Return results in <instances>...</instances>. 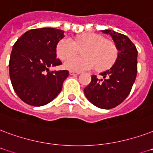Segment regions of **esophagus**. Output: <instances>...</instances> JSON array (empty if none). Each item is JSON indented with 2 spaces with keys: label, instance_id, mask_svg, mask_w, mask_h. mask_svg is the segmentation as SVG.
I'll return each instance as SVG.
<instances>
[{
  "label": "esophagus",
  "instance_id": "1",
  "mask_svg": "<svg viewBox=\"0 0 153 153\" xmlns=\"http://www.w3.org/2000/svg\"><path fill=\"white\" fill-rule=\"evenodd\" d=\"M80 72H75V71H70V72H69V74L73 76H76L78 75V74H80Z\"/></svg>",
  "mask_w": 153,
  "mask_h": 153
}]
</instances>
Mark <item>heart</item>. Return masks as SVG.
<instances>
[{"mask_svg": "<svg viewBox=\"0 0 153 153\" xmlns=\"http://www.w3.org/2000/svg\"><path fill=\"white\" fill-rule=\"evenodd\" d=\"M78 48H84V56L71 58L77 53ZM56 52L61 60L71 57L65 61L64 67L73 71L88 70L95 66L98 70H104L112 66L117 57L116 45L96 33L81 34L74 41L65 36L56 45Z\"/></svg>", "mask_w": 153, "mask_h": 153, "instance_id": "b5f03b06", "label": "heart"}]
</instances>
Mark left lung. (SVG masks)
<instances>
[{
	"instance_id": "obj_1",
	"label": "left lung",
	"mask_w": 153,
	"mask_h": 153,
	"mask_svg": "<svg viewBox=\"0 0 153 153\" xmlns=\"http://www.w3.org/2000/svg\"><path fill=\"white\" fill-rule=\"evenodd\" d=\"M112 36L118 49L114 65L100 73L92 76V80L84 93L90 102L103 109H110L121 104L129 95L137 77V49L127 36L113 30H102Z\"/></svg>"
}]
</instances>
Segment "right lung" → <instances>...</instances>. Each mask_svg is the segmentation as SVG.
<instances>
[{"instance_id":"right-lung-1","label":"right lung","mask_w":153,"mask_h":153,"mask_svg":"<svg viewBox=\"0 0 153 153\" xmlns=\"http://www.w3.org/2000/svg\"><path fill=\"white\" fill-rule=\"evenodd\" d=\"M63 30L34 28L22 35L12 49L9 76L16 95L33 106H42L56 97L68 77V70L49 71L60 65L56 47L64 37Z\"/></svg>"}]
</instances>
